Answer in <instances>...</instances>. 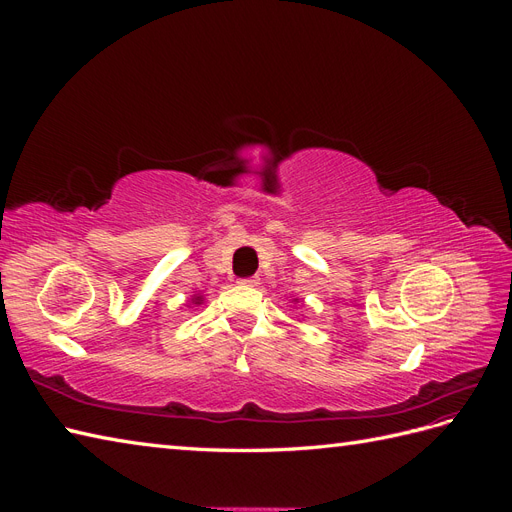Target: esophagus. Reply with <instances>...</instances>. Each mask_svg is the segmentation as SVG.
Masks as SVG:
<instances>
[{
	"instance_id": "1",
	"label": "esophagus",
	"mask_w": 512,
	"mask_h": 512,
	"mask_svg": "<svg viewBox=\"0 0 512 512\" xmlns=\"http://www.w3.org/2000/svg\"><path fill=\"white\" fill-rule=\"evenodd\" d=\"M241 286H258V277H241Z\"/></svg>"
}]
</instances>
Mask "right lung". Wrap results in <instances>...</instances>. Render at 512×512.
<instances>
[{"label": "right lung", "instance_id": "add662e5", "mask_svg": "<svg viewBox=\"0 0 512 512\" xmlns=\"http://www.w3.org/2000/svg\"><path fill=\"white\" fill-rule=\"evenodd\" d=\"M192 303L200 305V303H203V297H200V294H198V297H192Z\"/></svg>", "mask_w": 512, "mask_h": 512}]
</instances>
